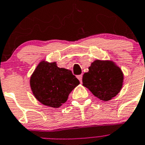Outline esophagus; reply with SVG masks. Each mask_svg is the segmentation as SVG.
<instances>
[{
    "instance_id": "esophagus-1",
    "label": "esophagus",
    "mask_w": 145,
    "mask_h": 145,
    "mask_svg": "<svg viewBox=\"0 0 145 145\" xmlns=\"http://www.w3.org/2000/svg\"><path fill=\"white\" fill-rule=\"evenodd\" d=\"M77 78H78V80H80V82H82V75H78L77 76Z\"/></svg>"
}]
</instances>
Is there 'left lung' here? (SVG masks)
Here are the masks:
<instances>
[{"label": "left lung", "instance_id": "8db88e82", "mask_svg": "<svg viewBox=\"0 0 145 145\" xmlns=\"http://www.w3.org/2000/svg\"><path fill=\"white\" fill-rule=\"evenodd\" d=\"M82 76V85L100 100L107 101L116 96L123 84L121 69L111 60H96Z\"/></svg>", "mask_w": 145, "mask_h": 145}]
</instances>
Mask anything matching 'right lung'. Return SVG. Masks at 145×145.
<instances>
[{
  "label": "right lung",
  "mask_w": 145,
  "mask_h": 145,
  "mask_svg": "<svg viewBox=\"0 0 145 145\" xmlns=\"http://www.w3.org/2000/svg\"><path fill=\"white\" fill-rule=\"evenodd\" d=\"M80 84L71 71L57 66L56 62L42 60L31 76L30 85L35 98L50 107L58 108Z\"/></svg>",
  "instance_id": "add662e5"
}]
</instances>
